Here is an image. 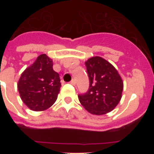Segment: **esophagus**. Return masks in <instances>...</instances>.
<instances>
[{"label": "esophagus", "instance_id": "esophagus-1", "mask_svg": "<svg viewBox=\"0 0 154 154\" xmlns=\"http://www.w3.org/2000/svg\"><path fill=\"white\" fill-rule=\"evenodd\" d=\"M70 83L72 84V85H75V84H76L75 80V79H72V81L70 82Z\"/></svg>", "mask_w": 154, "mask_h": 154}]
</instances>
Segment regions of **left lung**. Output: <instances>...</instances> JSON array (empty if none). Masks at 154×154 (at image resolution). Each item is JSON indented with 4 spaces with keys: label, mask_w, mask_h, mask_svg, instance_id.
<instances>
[{
    "label": "left lung",
    "mask_w": 154,
    "mask_h": 154,
    "mask_svg": "<svg viewBox=\"0 0 154 154\" xmlns=\"http://www.w3.org/2000/svg\"><path fill=\"white\" fill-rule=\"evenodd\" d=\"M89 79V89L79 95L82 106L93 115H104L119 104L123 90V82L113 65L95 56L85 62Z\"/></svg>",
    "instance_id": "8db88e82"
}]
</instances>
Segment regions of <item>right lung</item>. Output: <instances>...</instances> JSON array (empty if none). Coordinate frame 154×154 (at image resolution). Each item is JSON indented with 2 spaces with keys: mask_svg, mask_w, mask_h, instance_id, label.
<instances>
[{
  "mask_svg": "<svg viewBox=\"0 0 154 154\" xmlns=\"http://www.w3.org/2000/svg\"><path fill=\"white\" fill-rule=\"evenodd\" d=\"M59 75L53 70L51 58L45 54L21 73L17 89L23 103L33 111L48 109L56 101L60 92Z\"/></svg>",
  "mask_w": 154,
  "mask_h": 154,
  "instance_id": "1",
  "label": "right lung"
}]
</instances>
